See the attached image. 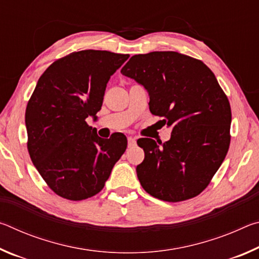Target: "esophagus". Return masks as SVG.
<instances>
[{
    "label": "esophagus",
    "instance_id": "esophagus-1",
    "mask_svg": "<svg viewBox=\"0 0 259 259\" xmlns=\"http://www.w3.org/2000/svg\"><path fill=\"white\" fill-rule=\"evenodd\" d=\"M136 144H137V140H136L135 137H128V146L129 147H134Z\"/></svg>",
    "mask_w": 259,
    "mask_h": 259
}]
</instances>
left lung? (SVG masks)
<instances>
[{
  "label": "left lung",
  "mask_w": 259,
  "mask_h": 259,
  "mask_svg": "<svg viewBox=\"0 0 259 259\" xmlns=\"http://www.w3.org/2000/svg\"><path fill=\"white\" fill-rule=\"evenodd\" d=\"M145 88L150 111L171 126L165 143L138 139L145 159L137 177L148 194L166 202L199 195L230 147L231 106L214 74L202 61L175 51L136 55L121 69Z\"/></svg>",
  "instance_id": "1"
}]
</instances>
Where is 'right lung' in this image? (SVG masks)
Segmentation results:
<instances>
[{
  "label": "right lung",
  "mask_w": 259,
  "mask_h": 259,
  "mask_svg": "<svg viewBox=\"0 0 259 259\" xmlns=\"http://www.w3.org/2000/svg\"><path fill=\"white\" fill-rule=\"evenodd\" d=\"M129 55L82 50L56 60L38 78L27 104V148L56 194L80 201L99 193L126 148L123 134L100 138L87 124L102 108L109 78Z\"/></svg>",
  "instance_id": "right-lung-1"
}]
</instances>
